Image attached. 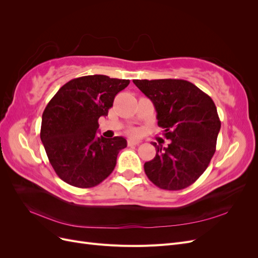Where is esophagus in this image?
Returning a JSON list of instances; mask_svg holds the SVG:
<instances>
[{"label": "esophagus", "mask_w": 258, "mask_h": 258, "mask_svg": "<svg viewBox=\"0 0 258 258\" xmlns=\"http://www.w3.org/2000/svg\"><path fill=\"white\" fill-rule=\"evenodd\" d=\"M140 144V141L139 140H134V139H129L128 140V145L131 146V145H138Z\"/></svg>", "instance_id": "obj_1"}]
</instances>
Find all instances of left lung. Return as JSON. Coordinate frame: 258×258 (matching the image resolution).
<instances>
[{
	"mask_svg": "<svg viewBox=\"0 0 258 258\" xmlns=\"http://www.w3.org/2000/svg\"><path fill=\"white\" fill-rule=\"evenodd\" d=\"M157 112L158 126L170 140L153 143L156 156L144 163L147 177L166 190L186 188L205 172L221 129L216 106L207 93L184 80H135Z\"/></svg>",
	"mask_w": 258,
	"mask_h": 258,
	"instance_id": "obj_1",
	"label": "left lung"
}]
</instances>
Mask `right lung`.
<instances>
[{"mask_svg": "<svg viewBox=\"0 0 258 258\" xmlns=\"http://www.w3.org/2000/svg\"><path fill=\"white\" fill-rule=\"evenodd\" d=\"M129 83L106 75L79 77L62 86L45 107L41 140L62 181L89 188L113 172L127 141L122 137H98V120L107 116L115 96Z\"/></svg>", "mask_w": 258, "mask_h": 258, "instance_id": "add662e5", "label": "right lung"}]
</instances>
